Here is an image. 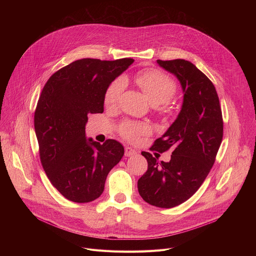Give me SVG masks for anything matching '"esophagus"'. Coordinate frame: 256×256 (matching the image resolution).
<instances>
[{"label": "esophagus", "instance_id": "34e87169", "mask_svg": "<svg viewBox=\"0 0 256 256\" xmlns=\"http://www.w3.org/2000/svg\"><path fill=\"white\" fill-rule=\"evenodd\" d=\"M136 151H134V149H132V148H130V147H126V149H124V155L126 156V157H130V156H134V155H136Z\"/></svg>", "mask_w": 256, "mask_h": 256}]
</instances>
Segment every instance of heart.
Returning <instances> with one entry per match:
<instances>
[{
    "mask_svg": "<svg viewBox=\"0 0 256 256\" xmlns=\"http://www.w3.org/2000/svg\"><path fill=\"white\" fill-rule=\"evenodd\" d=\"M126 83V79L120 77L107 87L104 94V103L106 106L112 107L118 104L124 90ZM136 83L147 95L153 106L159 107L163 112H168L167 102L175 95L177 90L176 82L170 76L159 70H148L140 72L136 77ZM158 104L162 106H158ZM149 132L150 128L146 124L126 122L120 126V134L128 140H136Z\"/></svg>",
    "mask_w": 256,
    "mask_h": 256,
    "instance_id": "1",
    "label": "heart"
}]
</instances>
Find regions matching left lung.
Here are the masks:
<instances>
[{"label":"left lung","mask_w":256,"mask_h":256,"mask_svg":"<svg viewBox=\"0 0 256 256\" xmlns=\"http://www.w3.org/2000/svg\"><path fill=\"white\" fill-rule=\"evenodd\" d=\"M173 74L184 91L181 110L151 150H172L169 162L158 161L148 152V170L138 180L144 202L169 208L192 198L210 173L223 138V118L214 84L192 62L186 60H157Z\"/></svg>","instance_id":"obj_1"}]
</instances>
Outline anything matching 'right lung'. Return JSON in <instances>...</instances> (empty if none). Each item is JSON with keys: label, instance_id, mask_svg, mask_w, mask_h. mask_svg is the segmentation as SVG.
Wrapping results in <instances>:
<instances>
[{"label": "right lung", "instance_id": "right-lung-1", "mask_svg": "<svg viewBox=\"0 0 256 256\" xmlns=\"http://www.w3.org/2000/svg\"><path fill=\"white\" fill-rule=\"evenodd\" d=\"M132 58H82L62 68L44 85L34 114L42 167L52 184L68 200L98 198L106 177L122 158L116 140L102 144L87 138L88 114H102L107 87Z\"/></svg>", "mask_w": 256, "mask_h": 256}]
</instances>
